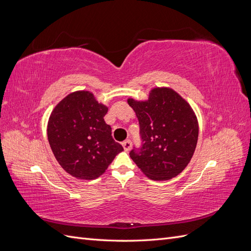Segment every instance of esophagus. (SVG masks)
<instances>
[{"instance_id": "1", "label": "esophagus", "mask_w": 251, "mask_h": 251, "mask_svg": "<svg viewBox=\"0 0 251 251\" xmlns=\"http://www.w3.org/2000/svg\"><path fill=\"white\" fill-rule=\"evenodd\" d=\"M123 147H124V149H125L126 151H128L131 150L132 142H131L130 140H125V141L123 142Z\"/></svg>"}]
</instances>
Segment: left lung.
I'll return each mask as SVG.
<instances>
[{
    "label": "left lung",
    "mask_w": 251,
    "mask_h": 251,
    "mask_svg": "<svg viewBox=\"0 0 251 251\" xmlns=\"http://www.w3.org/2000/svg\"><path fill=\"white\" fill-rule=\"evenodd\" d=\"M140 126L142 147L130 151L132 160L151 180L163 181L183 171L195 153L199 125L189 103L176 91L151 90L147 100L128 98Z\"/></svg>",
    "instance_id": "8db88e82"
}]
</instances>
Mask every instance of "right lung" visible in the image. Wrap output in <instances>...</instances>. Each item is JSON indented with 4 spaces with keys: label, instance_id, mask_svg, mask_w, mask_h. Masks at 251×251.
Segmentation results:
<instances>
[{
    "label": "right lung",
    "instance_id": "right-lung-1",
    "mask_svg": "<svg viewBox=\"0 0 251 251\" xmlns=\"http://www.w3.org/2000/svg\"><path fill=\"white\" fill-rule=\"evenodd\" d=\"M108 107L90 91H75L51 112L47 135L59 165L71 176L93 180L124 151L103 119Z\"/></svg>",
    "mask_w": 251,
    "mask_h": 251
}]
</instances>
